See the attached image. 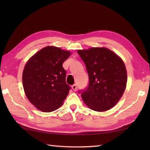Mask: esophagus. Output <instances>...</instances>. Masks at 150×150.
Returning <instances> with one entry per match:
<instances>
[{
  "label": "esophagus",
  "instance_id": "obj_1",
  "mask_svg": "<svg viewBox=\"0 0 150 150\" xmlns=\"http://www.w3.org/2000/svg\"><path fill=\"white\" fill-rule=\"evenodd\" d=\"M71 88H72V89H73V91H77V85H76V84H73L72 86H71Z\"/></svg>",
  "mask_w": 150,
  "mask_h": 150
}]
</instances>
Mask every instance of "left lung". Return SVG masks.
Masks as SVG:
<instances>
[{
    "label": "left lung",
    "mask_w": 150,
    "mask_h": 150,
    "mask_svg": "<svg viewBox=\"0 0 150 150\" xmlns=\"http://www.w3.org/2000/svg\"><path fill=\"white\" fill-rule=\"evenodd\" d=\"M89 76V86L81 97L91 110L105 111L119 101L126 88L127 71L122 59L104 47L78 50Z\"/></svg>",
    "instance_id": "8db88e82"
}]
</instances>
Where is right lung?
I'll return each instance as SVG.
<instances>
[{
  "instance_id": "obj_1",
  "label": "right lung",
  "mask_w": 150,
  "mask_h": 150,
  "mask_svg": "<svg viewBox=\"0 0 150 150\" xmlns=\"http://www.w3.org/2000/svg\"><path fill=\"white\" fill-rule=\"evenodd\" d=\"M71 54L69 51L49 46L27 61L22 84L28 99L39 110L52 112L62 105L70 89L62 64Z\"/></svg>"
}]
</instances>
